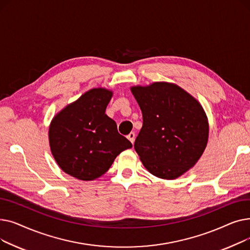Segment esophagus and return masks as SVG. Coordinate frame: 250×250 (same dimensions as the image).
I'll use <instances>...</instances> for the list:
<instances>
[{
	"mask_svg": "<svg viewBox=\"0 0 250 250\" xmlns=\"http://www.w3.org/2000/svg\"><path fill=\"white\" fill-rule=\"evenodd\" d=\"M127 139L132 142L133 144H134V142H135V139H136V134L134 133V132H132V133H129L128 135H127Z\"/></svg>",
	"mask_w": 250,
	"mask_h": 250,
	"instance_id": "esophagus-1",
	"label": "esophagus"
}]
</instances>
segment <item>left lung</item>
Returning <instances> with one entry per match:
<instances>
[{
	"instance_id": "1",
	"label": "left lung",
	"mask_w": 250,
	"mask_h": 250,
	"mask_svg": "<svg viewBox=\"0 0 250 250\" xmlns=\"http://www.w3.org/2000/svg\"><path fill=\"white\" fill-rule=\"evenodd\" d=\"M130 90L143 113L134 145L142 163L157 177L177 178L198 162L206 149L208 125L202 105L170 83Z\"/></svg>"
}]
</instances>
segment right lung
<instances>
[{
  "mask_svg": "<svg viewBox=\"0 0 250 250\" xmlns=\"http://www.w3.org/2000/svg\"><path fill=\"white\" fill-rule=\"evenodd\" d=\"M111 96L106 89H91L54 117L49 145L63 172L81 180L96 179L118 154L133 147L105 113Z\"/></svg>",
  "mask_w": 250,
  "mask_h": 250,
  "instance_id": "right-lung-1",
  "label": "right lung"
}]
</instances>
